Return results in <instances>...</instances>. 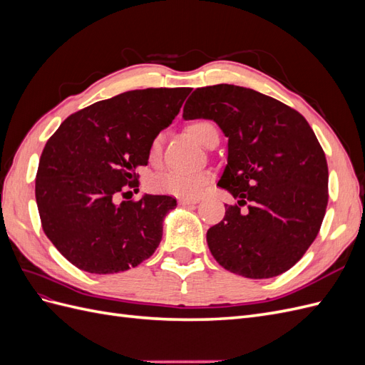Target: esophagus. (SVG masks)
<instances>
[{
	"label": "esophagus",
	"mask_w": 365,
	"mask_h": 365,
	"mask_svg": "<svg viewBox=\"0 0 365 365\" xmlns=\"http://www.w3.org/2000/svg\"><path fill=\"white\" fill-rule=\"evenodd\" d=\"M200 201H201L200 197H181L178 202H180V205H193V204H197Z\"/></svg>",
	"instance_id": "1"
}]
</instances>
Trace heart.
<instances>
[{
    "label": "heart",
    "instance_id": "obj_1",
    "mask_svg": "<svg viewBox=\"0 0 365 365\" xmlns=\"http://www.w3.org/2000/svg\"><path fill=\"white\" fill-rule=\"evenodd\" d=\"M185 130L189 135L205 146L208 138L213 134H217L216 126L208 120H193L187 123ZM149 160L155 161L161 155V137L155 135L149 143ZM212 180V173L205 170H168L157 175L152 180L153 190L180 196V197H195L202 192L204 187Z\"/></svg>",
    "mask_w": 365,
    "mask_h": 365
}]
</instances>
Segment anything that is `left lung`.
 I'll return each mask as SVG.
<instances>
[{
  "label": "left lung",
  "instance_id": "left-lung-1",
  "mask_svg": "<svg viewBox=\"0 0 365 365\" xmlns=\"http://www.w3.org/2000/svg\"><path fill=\"white\" fill-rule=\"evenodd\" d=\"M182 117L213 120L228 137L217 185L237 204L225 205L224 219L207 231L216 262L248 279L292 268L315 240L329 201L326 155L306 118L269 96L227 83L195 90Z\"/></svg>",
  "mask_w": 365,
  "mask_h": 365
}]
</instances>
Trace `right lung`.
Returning <instances> with one entry per match:
<instances>
[{"label":"right lung","mask_w":365,"mask_h":365,"mask_svg":"<svg viewBox=\"0 0 365 365\" xmlns=\"http://www.w3.org/2000/svg\"><path fill=\"white\" fill-rule=\"evenodd\" d=\"M192 88H148L71 114L42 150L35 195L43 233L74 267L114 274L149 259L163 220L176 207L165 195L121 201L138 190L149 143L178 115Z\"/></svg>","instance_id":"1"}]
</instances>
